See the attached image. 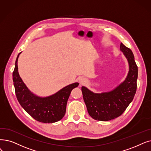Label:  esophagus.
Masks as SVG:
<instances>
[{"instance_id":"esophagus-1","label":"esophagus","mask_w":151,"mask_h":151,"mask_svg":"<svg viewBox=\"0 0 151 151\" xmlns=\"http://www.w3.org/2000/svg\"><path fill=\"white\" fill-rule=\"evenodd\" d=\"M79 82H80V84L82 85V84H84V83H86V80H85V78H80L79 79Z\"/></svg>"}]
</instances>
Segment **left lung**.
I'll use <instances>...</instances> for the list:
<instances>
[{
	"instance_id": "left-lung-1",
	"label": "left lung",
	"mask_w": 151,
	"mask_h": 151,
	"mask_svg": "<svg viewBox=\"0 0 151 151\" xmlns=\"http://www.w3.org/2000/svg\"><path fill=\"white\" fill-rule=\"evenodd\" d=\"M120 50L129 63V70L125 80L115 89L101 94L94 93L86 87L81 88L88 112L94 120L109 121L120 116L132 102L136 94L138 69L134 55L132 50L122 42Z\"/></svg>"
}]
</instances>
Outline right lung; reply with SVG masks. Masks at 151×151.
Wrapping results in <instances>:
<instances>
[{"label": "right lung", "instance_id": "right-lung-1", "mask_svg": "<svg viewBox=\"0 0 151 151\" xmlns=\"http://www.w3.org/2000/svg\"><path fill=\"white\" fill-rule=\"evenodd\" d=\"M15 61L13 72V81L17 100L21 106L36 120L45 123H55L60 120L66 112L67 103L71 90L78 86L75 83L62 88L55 94L46 97L36 96L26 86L18 71L17 62Z\"/></svg>", "mask_w": 151, "mask_h": 151}]
</instances>
